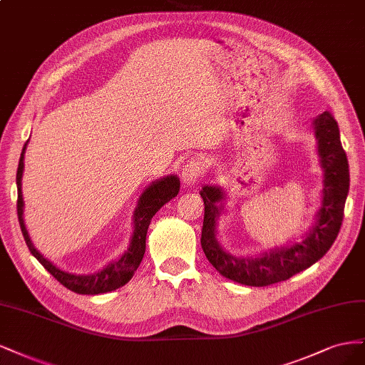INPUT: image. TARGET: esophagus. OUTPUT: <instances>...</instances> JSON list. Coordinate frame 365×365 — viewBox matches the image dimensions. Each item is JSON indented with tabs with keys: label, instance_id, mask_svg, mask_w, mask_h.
Wrapping results in <instances>:
<instances>
[{
	"label": "esophagus",
	"instance_id": "1",
	"mask_svg": "<svg viewBox=\"0 0 365 365\" xmlns=\"http://www.w3.org/2000/svg\"><path fill=\"white\" fill-rule=\"evenodd\" d=\"M205 174V163L198 159L187 160L182 170V179L187 185H195Z\"/></svg>",
	"mask_w": 365,
	"mask_h": 365
}]
</instances>
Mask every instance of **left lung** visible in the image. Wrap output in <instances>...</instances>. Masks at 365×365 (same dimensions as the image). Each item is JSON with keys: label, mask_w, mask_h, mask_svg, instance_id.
<instances>
[{"label": "left lung", "mask_w": 365, "mask_h": 365, "mask_svg": "<svg viewBox=\"0 0 365 365\" xmlns=\"http://www.w3.org/2000/svg\"><path fill=\"white\" fill-rule=\"evenodd\" d=\"M319 140V156L324 171L323 200L312 229L302 242H292L257 257H238L226 252L217 241V220L225 210V191L220 186L205 185L200 191L205 202L202 249L217 272L233 282L249 287H267L287 280L307 269L331 249L343 222L349 192V162L341 145L339 128L331 112H323L314 120Z\"/></svg>", "instance_id": "8db88e82"}]
</instances>
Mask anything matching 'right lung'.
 <instances>
[{"mask_svg": "<svg viewBox=\"0 0 365 365\" xmlns=\"http://www.w3.org/2000/svg\"><path fill=\"white\" fill-rule=\"evenodd\" d=\"M26 147L27 144L24 145V148H22L19 163H18V171H16V186H18L16 209H18L21 232L24 235V240L30 253L36 257V259L43 265L46 272L61 282L65 288L71 289L77 294H91V296H96V294L110 292L125 285L127 282L133 277L140 261H143L144 257L145 238H147V230H148L151 218L155 217V214L163 205L168 203L171 198H174L179 194L180 180L178 175L171 174V175H167V178L153 182L145 187V191L140 194L138 200V206L133 214V235L130 240V245H128V249L124 252L121 257L112 261L109 265H106L103 269H100V272L93 274H86V276L73 274L56 267L53 262L46 259V257H43L36 249H34V245L29 237V232L24 225V218H22V212H24V200H22V190H21L22 171H24Z\"/></svg>", "mask_w": 365, "mask_h": 365, "instance_id": "1", "label": "right lung"}]
</instances>
